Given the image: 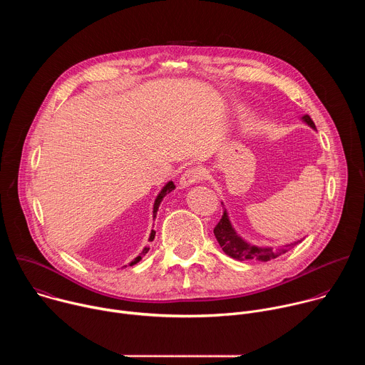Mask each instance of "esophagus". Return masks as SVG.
<instances>
[{
  "mask_svg": "<svg viewBox=\"0 0 365 365\" xmlns=\"http://www.w3.org/2000/svg\"><path fill=\"white\" fill-rule=\"evenodd\" d=\"M203 178H205L203 169L196 168V166H195V168H189V169L185 170L183 175L180 176L179 185H180L182 187H186V186H189V185H193V183L202 180Z\"/></svg>",
  "mask_w": 365,
  "mask_h": 365,
  "instance_id": "1",
  "label": "esophagus"
}]
</instances>
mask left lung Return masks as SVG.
<instances>
[{"label": "left lung", "mask_w": 365, "mask_h": 365, "mask_svg": "<svg viewBox=\"0 0 365 365\" xmlns=\"http://www.w3.org/2000/svg\"><path fill=\"white\" fill-rule=\"evenodd\" d=\"M303 120L312 128L317 130L315 123L312 121V118L309 115H304ZM214 234H215L217 241L222 247L224 252L228 254L232 258L241 259V262H244V259H258V262H269V259L276 258V257H279V255H282V254H284L287 251V248H284V247L283 248H277L276 251H273L272 248H259V247L247 244L234 231V228H232V225H231L225 211H224V215L220 220V222L215 225Z\"/></svg>", "instance_id": "1"}]
</instances>
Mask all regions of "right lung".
I'll use <instances>...</instances> for the list:
<instances>
[{
	"mask_svg": "<svg viewBox=\"0 0 365 365\" xmlns=\"http://www.w3.org/2000/svg\"><path fill=\"white\" fill-rule=\"evenodd\" d=\"M176 186H175V183L173 182H169L163 189H162V192L159 193V196H158V199H155V202H154V210H153V214H154V217H155V212H158V210H159V206H160V202L163 200V197L169 193V192H172L173 189H175ZM154 235H155V231L154 230H151V234H150V240L148 241H153L154 240ZM150 250V247H145L144 250H143V252L138 255V257H135L134 259H133V262L130 263V266H133V264H135V263H138L140 262V259H141V257L147 252ZM127 267V266H125Z\"/></svg>",
	"mask_w": 365,
	"mask_h": 365,
	"instance_id": "1",
	"label": "right lung"
}]
</instances>
